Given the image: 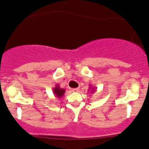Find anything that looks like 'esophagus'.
<instances>
[{
	"instance_id": "obj_1",
	"label": "esophagus",
	"mask_w": 149,
	"mask_h": 149,
	"mask_svg": "<svg viewBox=\"0 0 149 149\" xmlns=\"http://www.w3.org/2000/svg\"><path fill=\"white\" fill-rule=\"evenodd\" d=\"M72 91L73 92H78V91H79V88H72Z\"/></svg>"
}]
</instances>
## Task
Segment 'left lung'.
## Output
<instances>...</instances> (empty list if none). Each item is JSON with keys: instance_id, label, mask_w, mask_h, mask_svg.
<instances>
[{"instance_id": "obj_1", "label": "left lung", "mask_w": 149, "mask_h": 149, "mask_svg": "<svg viewBox=\"0 0 149 149\" xmlns=\"http://www.w3.org/2000/svg\"><path fill=\"white\" fill-rule=\"evenodd\" d=\"M91 89V93H93L94 92V91H95V88L94 87H92V86H90L89 87V89H88V91H89V90Z\"/></svg>"}]
</instances>
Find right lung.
I'll return each instance as SVG.
<instances>
[{
  "label": "right lung",
  "instance_id": "obj_1",
  "mask_svg": "<svg viewBox=\"0 0 149 149\" xmlns=\"http://www.w3.org/2000/svg\"><path fill=\"white\" fill-rule=\"evenodd\" d=\"M53 92L55 96L57 97L58 98H61L63 96V95H64L65 92V89L61 88L59 85L56 84L55 88H53Z\"/></svg>",
  "mask_w": 149,
  "mask_h": 149
}]
</instances>
